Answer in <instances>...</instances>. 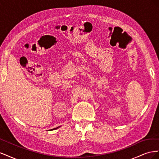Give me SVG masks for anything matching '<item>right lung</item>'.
Masks as SVG:
<instances>
[{"label":"right lung","instance_id":"1","mask_svg":"<svg viewBox=\"0 0 159 159\" xmlns=\"http://www.w3.org/2000/svg\"><path fill=\"white\" fill-rule=\"evenodd\" d=\"M58 127H56V128H54V129H51V131H52V130H54V129H57V128H58Z\"/></svg>","mask_w":159,"mask_h":159}]
</instances>
